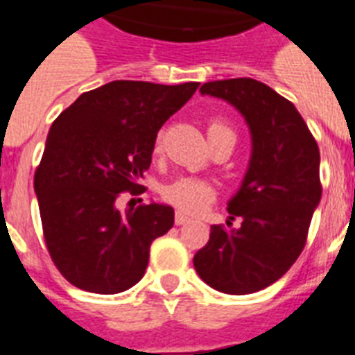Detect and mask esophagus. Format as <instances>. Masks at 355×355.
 Here are the masks:
<instances>
[{
    "label": "esophagus",
    "mask_w": 355,
    "mask_h": 355,
    "mask_svg": "<svg viewBox=\"0 0 355 355\" xmlns=\"http://www.w3.org/2000/svg\"><path fill=\"white\" fill-rule=\"evenodd\" d=\"M189 221H191V217H188L186 214H182V211H177V214H175V225H188Z\"/></svg>",
    "instance_id": "esophagus-1"
}]
</instances>
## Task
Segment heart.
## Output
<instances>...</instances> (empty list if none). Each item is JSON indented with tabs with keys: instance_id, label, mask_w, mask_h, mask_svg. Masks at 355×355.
I'll return each mask as SVG.
<instances>
[{
	"instance_id": "1",
	"label": "heart",
	"mask_w": 355,
	"mask_h": 355,
	"mask_svg": "<svg viewBox=\"0 0 355 355\" xmlns=\"http://www.w3.org/2000/svg\"><path fill=\"white\" fill-rule=\"evenodd\" d=\"M208 138L214 145L223 138H236V134L227 123L214 119V121L208 123ZM160 138H158L155 144V153H160ZM162 195L169 205L177 206L178 210L200 214L216 199V188L210 182L200 180V178L180 177L167 184L166 188L162 189Z\"/></svg>"
}]
</instances>
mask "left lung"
Returning <instances> with one entry per match:
<instances>
[{
    "instance_id": "left-lung-1",
    "label": "left lung",
    "mask_w": 355,
    "mask_h": 355,
    "mask_svg": "<svg viewBox=\"0 0 355 355\" xmlns=\"http://www.w3.org/2000/svg\"><path fill=\"white\" fill-rule=\"evenodd\" d=\"M200 94L239 110L252 150L241 188L228 200L230 221L239 217L241 225H214L195 254V270L227 295L261 291L291 269L306 245L322 195L319 147L295 105L259 80H214Z\"/></svg>"
}]
</instances>
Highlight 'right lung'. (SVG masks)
Masks as SVG:
<instances>
[{
	"mask_svg": "<svg viewBox=\"0 0 355 355\" xmlns=\"http://www.w3.org/2000/svg\"><path fill=\"white\" fill-rule=\"evenodd\" d=\"M199 83L177 86L112 80L85 92L53 121L35 173L47 250L60 275L99 295L127 291L149 263L150 243L173 227L171 206L119 211V193L138 195L156 134Z\"/></svg>",
	"mask_w": 355,
	"mask_h": 355,
	"instance_id": "obj_1",
	"label": "right lung"
}]
</instances>
